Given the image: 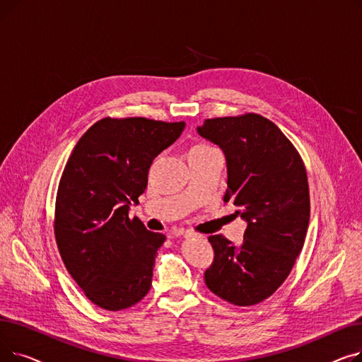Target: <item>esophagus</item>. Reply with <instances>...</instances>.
<instances>
[{
    "label": "esophagus",
    "mask_w": 362,
    "mask_h": 362,
    "mask_svg": "<svg viewBox=\"0 0 362 362\" xmlns=\"http://www.w3.org/2000/svg\"><path fill=\"white\" fill-rule=\"evenodd\" d=\"M182 236H183V238H194L195 235H194L192 232H185V233H182Z\"/></svg>",
    "instance_id": "34e87169"
}]
</instances>
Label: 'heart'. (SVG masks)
Masks as SVG:
<instances>
[{
    "label": "heart",
    "mask_w": 362,
    "mask_h": 362,
    "mask_svg": "<svg viewBox=\"0 0 362 362\" xmlns=\"http://www.w3.org/2000/svg\"><path fill=\"white\" fill-rule=\"evenodd\" d=\"M197 146H208V145H197Z\"/></svg>",
    "instance_id": "heart-1"
}]
</instances>
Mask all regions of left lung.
Masks as SVG:
<instances>
[{
	"mask_svg": "<svg viewBox=\"0 0 362 362\" xmlns=\"http://www.w3.org/2000/svg\"><path fill=\"white\" fill-rule=\"evenodd\" d=\"M197 132L221 148L227 167L224 201H232L246 223L240 246L221 235L208 238L216 257L205 284L233 305H255L289 276L305 240V167L281 130L258 114L205 120Z\"/></svg>",
	"mask_w": 362,
	"mask_h": 362,
	"instance_id": "1",
	"label": "left lung"
}]
</instances>
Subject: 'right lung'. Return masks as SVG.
I'll use <instances>...</instances> for the list:
<instances>
[{
    "label": "right lung",
    "mask_w": 362,
    "mask_h": 362,
    "mask_svg": "<svg viewBox=\"0 0 362 362\" xmlns=\"http://www.w3.org/2000/svg\"><path fill=\"white\" fill-rule=\"evenodd\" d=\"M185 122L103 119L76 144L55 199V239L67 272L108 311L139 302L149 291L165 236L129 218L148 185L154 158L175 144Z\"/></svg>",
    "instance_id": "add662e5"
}]
</instances>
